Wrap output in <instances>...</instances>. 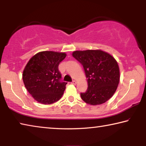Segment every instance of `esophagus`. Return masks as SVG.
Returning <instances> with one entry per match:
<instances>
[{"label": "esophagus", "instance_id": "esophagus-1", "mask_svg": "<svg viewBox=\"0 0 146 146\" xmlns=\"http://www.w3.org/2000/svg\"><path fill=\"white\" fill-rule=\"evenodd\" d=\"M76 84V80H73L72 82H71V84H73V85H75Z\"/></svg>", "mask_w": 146, "mask_h": 146}]
</instances>
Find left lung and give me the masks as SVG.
<instances>
[{"label":"left lung","mask_w":146,"mask_h":146,"mask_svg":"<svg viewBox=\"0 0 146 146\" xmlns=\"http://www.w3.org/2000/svg\"><path fill=\"white\" fill-rule=\"evenodd\" d=\"M72 56L83 66L88 90L81 93L86 103L102 104L113 97L120 81V70L115 58L100 49L75 51Z\"/></svg>","instance_id":"8db88e82"}]
</instances>
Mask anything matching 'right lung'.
<instances>
[{"mask_svg":"<svg viewBox=\"0 0 146 146\" xmlns=\"http://www.w3.org/2000/svg\"><path fill=\"white\" fill-rule=\"evenodd\" d=\"M66 53L45 51L29 59L24 68L23 79L32 97L42 104H51L62 96L67 82H61L58 65Z\"/></svg>","mask_w":146,"mask_h":146,"instance_id":"right-lung-1","label":"right lung"}]
</instances>
